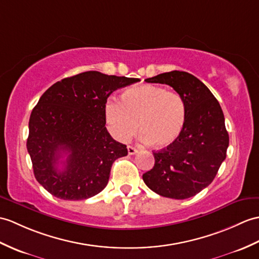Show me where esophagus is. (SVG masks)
Wrapping results in <instances>:
<instances>
[{"label":"esophagus","mask_w":259,"mask_h":259,"mask_svg":"<svg viewBox=\"0 0 259 259\" xmlns=\"http://www.w3.org/2000/svg\"><path fill=\"white\" fill-rule=\"evenodd\" d=\"M138 152V150L135 148V147H131V146H128V153L129 155H132V154H136Z\"/></svg>","instance_id":"esophagus-1"}]
</instances>
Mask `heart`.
<instances>
[{
	"mask_svg": "<svg viewBox=\"0 0 259 259\" xmlns=\"http://www.w3.org/2000/svg\"><path fill=\"white\" fill-rule=\"evenodd\" d=\"M105 117L117 140L128 141L140 128L143 142L163 149L172 146L181 136L186 107L181 95L147 83L127 89L121 100L108 99Z\"/></svg>",
	"mask_w": 259,
	"mask_h": 259,
	"instance_id": "1",
	"label": "heart"
}]
</instances>
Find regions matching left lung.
I'll list each match as a JSON object with an SVG mask.
<instances>
[{
    "mask_svg": "<svg viewBox=\"0 0 259 259\" xmlns=\"http://www.w3.org/2000/svg\"><path fill=\"white\" fill-rule=\"evenodd\" d=\"M146 81L165 83L181 95L186 121L177 142L153 152L154 166L143 174V181L161 196H194L212 183L226 158L230 138L223 110L211 90L186 71L173 70Z\"/></svg>",
    "mask_w": 259,
    "mask_h": 259,
    "instance_id": "1",
    "label": "left lung"
}]
</instances>
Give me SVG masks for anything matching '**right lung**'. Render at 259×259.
<instances>
[{
  "label": "right lung",
  "mask_w": 259,
  "mask_h": 259,
  "mask_svg": "<svg viewBox=\"0 0 259 259\" xmlns=\"http://www.w3.org/2000/svg\"><path fill=\"white\" fill-rule=\"evenodd\" d=\"M137 81L92 70L64 78L41 95L29 117L26 147L36 180L52 195L86 200L106 188L112 163L128 150L107 131L105 105L115 90Z\"/></svg>",
  "instance_id": "add662e5"
}]
</instances>
